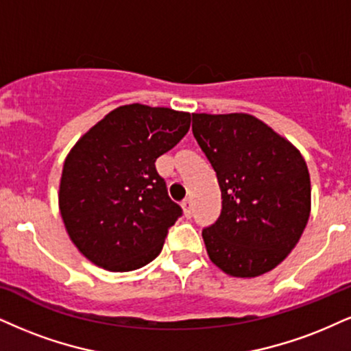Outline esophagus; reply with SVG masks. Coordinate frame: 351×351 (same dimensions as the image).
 Returning a JSON list of instances; mask_svg holds the SVG:
<instances>
[{
    "label": "esophagus",
    "instance_id": "obj_1",
    "mask_svg": "<svg viewBox=\"0 0 351 351\" xmlns=\"http://www.w3.org/2000/svg\"><path fill=\"white\" fill-rule=\"evenodd\" d=\"M182 208H184L185 216L190 218V216H192V200H190V198H185L182 202Z\"/></svg>",
    "mask_w": 351,
    "mask_h": 351
}]
</instances>
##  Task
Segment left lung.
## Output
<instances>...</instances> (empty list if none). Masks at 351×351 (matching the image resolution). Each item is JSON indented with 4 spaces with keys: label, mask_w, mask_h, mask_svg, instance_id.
Wrapping results in <instances>:
<instances>
[{
    "label": "left lung",
    "mask_w": 351,
    "mask_h": 351,
    "mask_svg": "<svg viewBox=\"0 0 351 351\" xmlns=\"http://www.w3.org/2000/svg\"><path fill=\"white\" fill-rule=\"evenodd\" d=\"M192 132L218 177L221 215L202 231L211 262L252 278L295 249L311 213L300 151L249 114H192Z\"/></svg>",
    "instance_id": "8db88e82"
}]
</instances>
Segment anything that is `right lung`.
Returning a JSON list of instances; mask_svg holds the SVG:
<instances>
[{"label":"right lung","mask_w":351,"mask_h":351,"mask_svg":"<svg viewBox=\"0 0 351 351\" xmlns=\"http://www.w3.org/2000/svg\"><path fill=\"white\" fill-rule=\"evenodd\" d=\"M189 112L130 104L73 146L60 182V213L77 250L110 271L154 261L182 208L167 195L156 159L190 128Z\"/></svg>","instance_id":"right-lung-1"}]
</instances>
